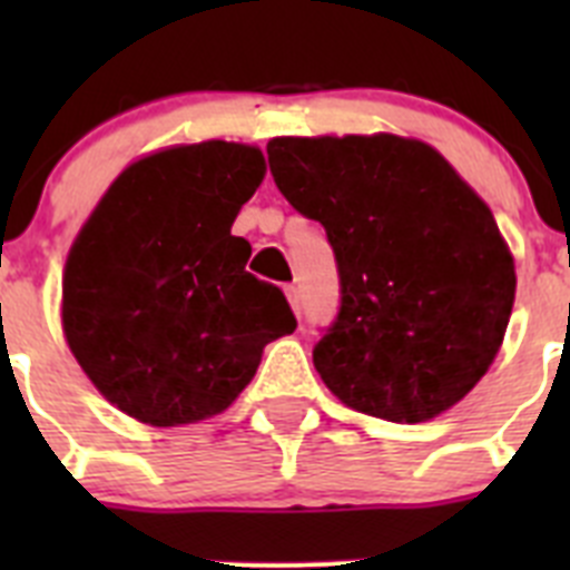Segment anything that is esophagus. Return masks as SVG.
<instances>
[{"label":"esophagus","mask_w":570,"mask_h":570,"mask_svg":"<svg viewBox=\"0 0 570 570\" xmlns=\"http://www.w3.org/2000/svg\"><path fill=\"white\" fill-rule=\"evenodd\" d=\"M285 296H288L291 308H294L296 314H299V308H302V294H299V288H296V285H285Z\"/></svg>","instance_id":"1"}]
</instances>
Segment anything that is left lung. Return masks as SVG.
<instances>
[{
    "label": "left lung",
    "mask_w": 570,
    "mask_h": 570,
    "mask_svg": "<svg viewBox=\"0 0 570 570\" xmlns=\"http://www.w3.org/2000/svg\"><path fill=\"white\" fill-rule=\"evenodd\" d=\"M268 165L334 248L340 311L314 345L322 382L391 422L456 405L500 351L517 291L488 205L431 145L391 134L282 136Z\"/></svg>",
    "instance_id": "left-lung-1"
}]
</instances>
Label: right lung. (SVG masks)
<instances>
[{
    "label": "right lung",
    "instance_id": "obj_1",
    "mask_svg": "<svg viewBox=\"0 0 570 570\" xmlns=\"http://www.w3.org/2000/svg\"><path fill=\"white\" fill-rule=\"evenodd\" d=\"M250 145L199 142L119 174L68 254L62 325L90 382L150 425H185L230 405L262 347L294 334L276 285L245 271L230 234L259 188Z\"/></svg>",
    "mask_w": 570,
    "mask_h": 570
}]
</instances>
